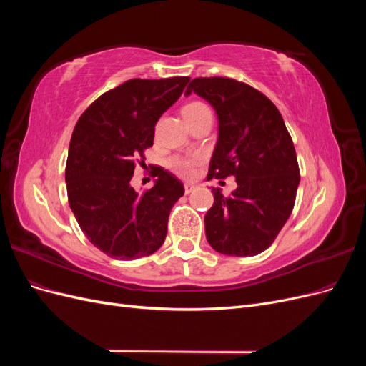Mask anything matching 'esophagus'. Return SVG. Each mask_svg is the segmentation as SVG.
<instances>
[{
  "instance_id": "obj_1",
  "label": "esophagus",
  "mask_w": 366,
  "mask_h": 366,
  "mask_svg": "<svg viewBox=\"0 0 366 366\" xmlns=\"http://www.w3.org/2000/svg\"><path fill=\"white\" fill-rule=\"evenodd\" d=\"M194 191H195V184H192V183H186L184 184V192L186 194H191Z\"/></svg>"
}]
</instances>
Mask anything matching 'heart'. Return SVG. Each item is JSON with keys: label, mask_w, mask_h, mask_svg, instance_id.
<instances>
[{"label": "heart", "mask_w": 366, "mask_h": 366, "mask_svg": "<svg viewBox=\"0 0 366 366\" xmlns=\"http://www.w3.org/2000/svg\"><path fill=\"white\" fill-rule=\"evenodd\" d=\"M182 113H183V117H184V120L187 122V125H189V127L192 124H195L197 120H200L206 116H212L209 107L203 102H198V101L186 104L182 109ZM198 163H200V157H198V156H194V157L175 156L168 162V166L175 174H179L182 177H192L195 174V166Z\"/></svg>", "instance_id": "obj_1"}]
</instances>
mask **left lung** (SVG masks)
Masks as SVG:
<instances>
[{"label": "left lung", "instance_id": "1", "mask_svg": "<svg viewBox=\"0 0 366 366\" xmlns=\"http://www.w3.org/2000/svg\"><path fill=\"white\" fill-rule=\"evenodd\" d=\"M197 93L218 116V142L207 179L234 175L229 197L214 187V206L204 217L206 238L229 257H253L269 249L289 219L301 175L293 140L270 99L230 77H197Z\"/></svg>", "mask_w": 366, "mask_h": 366}]
</instances>
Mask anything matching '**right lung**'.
Here are the masks:
<instances>
[{
  "label": "right lung",
  "instance_id": "add662e5",
  "mask_svg": "<svg viewBox=\"0 0 366 366\" xmlns=\"http://www.w3.org/2000/svg\"><path fill=\"white\" fill-rule=\"evenodd\" d=\"M187 82V76L129 79L99 96L74 127L65 166L69 203L85 237L109 258L148 257L166 238L182 182L160 166L143 194L129 182L136 160L152 147L157 120Z\"/></svg>",
  "mask_w": 366,
  "mask_h": 366
}]
</instances>
